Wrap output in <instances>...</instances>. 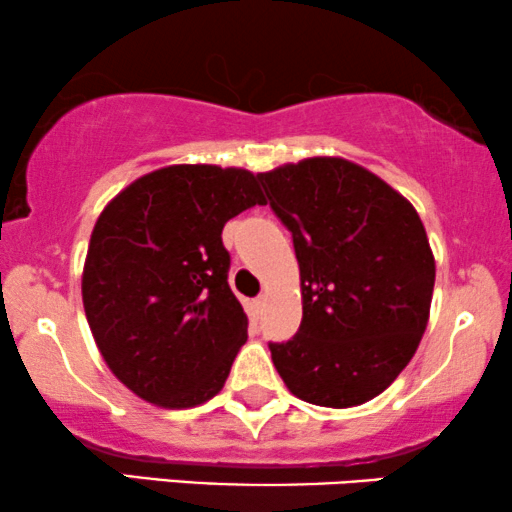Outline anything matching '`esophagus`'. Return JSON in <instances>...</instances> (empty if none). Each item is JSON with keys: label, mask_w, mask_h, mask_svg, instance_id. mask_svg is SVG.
Masks as SVG:
<instances>
[{"label": "esophagus", "mask_w": 512, "mask_h": 512, "mask_svg": "<svg viewBox=\"0 0 512 512\" xmlns=\"http://www.w3.org/2000/svg\"><path fill=\"white\" fill-rule=\"evenodd\" d=\"M255 304H257V307H264V304H267V295H260V297H257Z\"/></svg>", "instance_id": "1"}]
</instances>
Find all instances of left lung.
I'll use <instances>...</instances> for the list:
<instances>
[{
  "instance_id": "8db88e82",
  "label": "left lung",
  "mask_w": 512,
  "mask_h": 512,
  "mask_svg": "<svg viewBox=\"0 0 512 512\" xmlns=\"http://www.w3.org/2000/svg\"><path fill=\"white\" fill-rule=\"evenodd\" d=\"M257 179L300 264V331L269 345L278 375L316 406L378 397L430 319L435 257L416 208L345 158H307Z\"/></svg>"
}]
</instances>
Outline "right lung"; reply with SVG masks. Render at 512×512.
<instances>
[{"label":"right lung","instance_id":"add662e5","mask_svg":"<svg viewBox=\"0 0 512 512\" xmlns=\"http://www.w3.org/2000/svg\"><path fill=\"white\" fill-rule=\"evenodd\" d=\"M264 203L241 167L170 165L103 208L82 271L84 314L103 361L137 397L191 409L224 387L248 316L226 281L222 229Z\"/></svg>","mask_w":512,"mask_h":512}]
</instances>
